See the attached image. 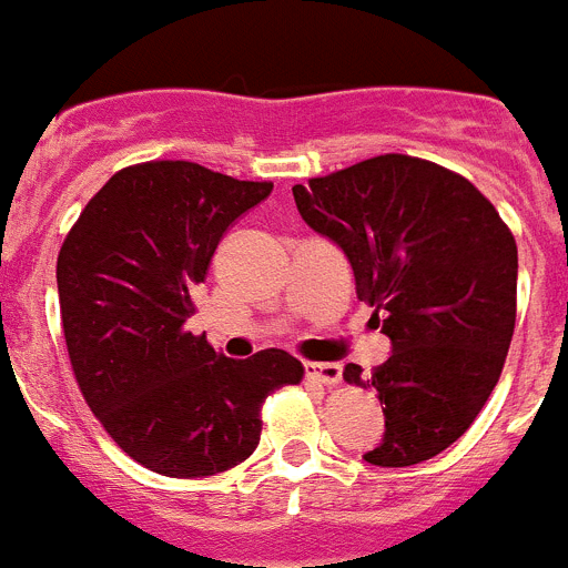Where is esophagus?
<instances>
[{"label": "esophagus", "instance_id": "esophagus-1", "mask_svg": "<svg viewBox=\"0 0 568 568\" xmlns=\"http://www.w3.org/2000/svg\"><path fill=\"white\" fill-rule=\"evenodd\" d=\"M305 374L323 383V386H334L343 377V366L339 363H305Z\"/></svg>", "mask_w": 568, "mask_h": 568}]
</instances>
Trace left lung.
Masks as SVG:
<instances>
[{
	"label": "left lung",
	"instance_id": "1",
	"mask_svg": "<svg viewBox=\"0 0 568 568\" xmlns=\"http://www.w3.org/2000/svg\"><path fill=\"white\" fill-rule=\"evenodd\" d=\"M308 229L352 263L392 354L343 377L379 394L372 466L432 460L475 423L500 379L517 314V245L466 176L406 154L363 160L294 185Z\"/></svg>",
	"mask_w": 568,
	"mask_h": 568
}]
</instances>
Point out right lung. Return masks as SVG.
<instances>
[{"instance_id":"right-lung-1","label":"right lung","mask_w":568,"mask_h":568,"mask_svg":"<svg viewBox=\"0 0 568 568\" xmlns=\"http://www.w3.org/2000/svg\"><path fill=\"white\" fill-rule=\"evenodd\" d=\"M271 189L182 160L122 168L59 251V312L82 397L156 475L191 480L248 460L265 397L303 379L283 348L231 359L185 332L216 245Z\"/></svg>"}]
</instances>
